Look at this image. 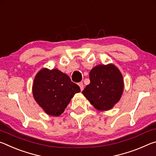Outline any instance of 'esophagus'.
<instances>
[{
	"instance_id": "1",
	"label": "esophagus",
	"mask_w": 156,
	"mask_h": 156,
	"mask_svg": "<svg viewBox=\"0 0 156 156\" xmlns=\"http://www.w3.org/2000/svg\"><path fill=\"white\" fill-rule=\"evenodd\" d=\"M78 85H79V87H80V90L82 91L84 89V84H83V83H78Z\"/></svg>"
}]
</instances>
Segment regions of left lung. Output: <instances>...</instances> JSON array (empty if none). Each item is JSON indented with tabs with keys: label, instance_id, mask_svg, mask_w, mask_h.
Wrapping results in <instances>:
<instances>
[{
	"label": "left lung",
	"instance_id": "left-lung-1",
	"mask_svg": "<svg viewBox=\"0 0 156 156\" xmlns=\"http://www.w3.org/2000/svg\"><path fill=\"white\" fill-rule=\"evenodd\" d=\"M90 84L82 93L94 108L107 111L119 101L122 95L124 81L120 70L114 65H99L89 73Z\"/></svg>",
	"mask_w": 156,
	"mask_h": 156
}]
</instances>
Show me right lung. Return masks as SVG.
Segmentation results:
<instances>
[{"mask_svg":"<svg viewBox=\"0 0 156 156\" xmlns=\"http://www.w3.org/2000/svg\"><path fill=\"white\" fill-rule=\"evenodd\" d=\"M80 91L77 84L58 69H42L34 78V99L47 114L58 116L64 112L75 94Z\"/></svg>","mask_w":156,"mask_h":156,"instance_id":"right-lung-1","label":"right lung"}]
</instances>
